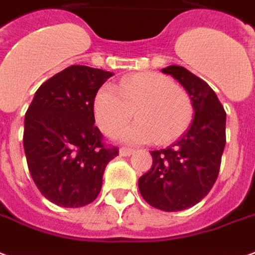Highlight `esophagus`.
Masks as SVG:
<instances>
[{"mask_svg": "<svg viewBox=\"0 0 255 255\" xmlns=\"http://www.w3.org/2000/svg\"><path fill=\"white\" fill-rule=\"evenodd\" d=\"M134 153V149H131V148H126V146H122L120 149V155L121 156H130Z\"/></svg>", "mask_w": 255, "mask_h": 255, "instance_id": "1", "label": "esophagus"}]
</instances>
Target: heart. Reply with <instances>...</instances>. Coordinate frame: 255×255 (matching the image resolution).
Returning a JSON list of instances; mask_svg holds the SVG:
<instances>
[{
  "mask_svg": "<svg viewBox=\"0 0 255 255\" xmlns=\"http://www.w3.org/2000/svg\"><path fill=\"white\" fill-rule=\"evenodd\" d=\"M102 131L114 134L135 111L137 121L117 133L126 144H170L178 140L193 120V100L186 89L164 74L135 73L120 80L115 88L105 85L94 102Z\"/></svg>",
  "mask_w": 255,
  "mask_h": 255,
  "instance_id": "1",
  "label": "heart"
}]
</instances>
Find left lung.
<instances>
[{"mask_svg":"<svg viewBox=\"0 0 255 255\" xmlns=\"http://www.w3.org/2000/svg\"><path fill=\"white\" fill-rule=\"evenodd\" d=\"M181 83L193 100L194 118L179 140L152 150V167L138 179L142 198L160 211L196 205L211 191L226 146V111L213 89L183 66L161 69Z\"/></svg>","mask_w":255,"mask_h":255,"instance_id":"8db88e82","label":"left lung"}]
</instances>
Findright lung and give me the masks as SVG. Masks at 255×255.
Returning <instances> with one entry per match:
<instances>
[{
  "label": "right lung",
  "instance_id": "right-lung-1",
  "mask_svg": "<svg viewBox=\"0 0 255 255\" xmlns=\"http://www.w3.org/2000/svg\"><path fill=\"white\" fill-rule=\"evenodd\" d=\"M111 76L72 65L39 87L25 113L23 144L29 174L55 205L91 204L100 193L106 166L120 153L95 126V96Z\"/></svg>",
  "mask_w": 255,
  "mask_h": 255
}]
</instances>
